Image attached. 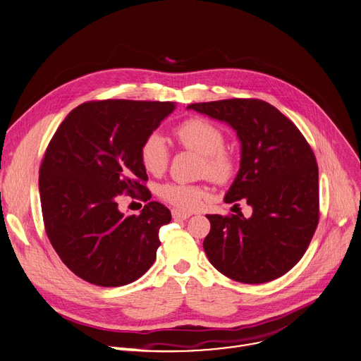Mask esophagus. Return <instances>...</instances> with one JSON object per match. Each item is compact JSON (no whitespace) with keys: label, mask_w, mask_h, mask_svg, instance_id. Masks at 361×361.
I'll return each instance as SVG.
<instances>
[{"label":"esophagus","mask_w":361,"mask_h":361,"mask_svg":"<svg viewBox=\"0 0 361 361\" xmlns=\"http://www.w3.org/2000/svg\"><path fill=\"white\" fill-rule=\"evenodd\" d=\"M171 217H173L175 220H186L188 217H191V213H186V212L173 209V210H171Z\"/></svg>","instance_id":"1"}]
</instances>
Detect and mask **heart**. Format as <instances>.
I'll use <instances>...</instances> for the list:
<instances>
[{"mask_svg":"<svg viewBox=\"0 0 361 361\" xmlns=\"http://www.w3.org/2000/svg\"><path fill=\"white\" fill-rule=\"evenodd\" d=\"M178 142L186 148L198 152L202 161L200 166L201 175H205L216 183L229 182L236 170L233 154L225 149V133L220 128L201 117H191L175 129ZM170 151L163 136L159 132H151L140 148V160L147 173L159 176L167 169ZM160 197L169 204L182 210H197L207 198V188L202 185H186L169 182L159 188Z\"/></svg>","mask_w":361,"mask_h":361,"instance_id":"1","label":"heart"}]
</instances>
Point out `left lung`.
Here are the masks:
<instances>
[{
    "mask_svg": "<svg viewBox=\"0 0 361 361\" xmlns=\"http://www.w3.org/2000/svg\"><path fill=\"white\" fill-rule=\"evenodd\" d=\"M225 122L241 141L226 202L245 200L251 217L207 214L204 251L225 276L264 283L293 269L319 223V169L298 128L269 102L233 98L188 106Z\"/></svg>",
    "mask_w": 361,
    "mask_h": 361,
    "instance_id": "left-lung-1",
    "label": "left lung"
}]
</instances>
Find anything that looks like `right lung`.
Instances as JSON below:
<instances>
[{
    "mask_svg": "<svg viewBox=\"0 0 361 361\" xmlns=\"http://www.w3.org/2000/svg\"><path fill=\"white\" fill-rule=\"evenodd\" d=\"M175 109L170 101L83 102L49 141L39 169L44 226L61 262L80 279L128 285L156 260L170 210L149 201L141 214L125 216L117 201L122 194L151 198L140 148Z\"/></svg>",
    "mask_w": 361,
    "mask_h": 361,
    "instance_id": "obj_1",
    "label": "right lung"
}]
</instances>
